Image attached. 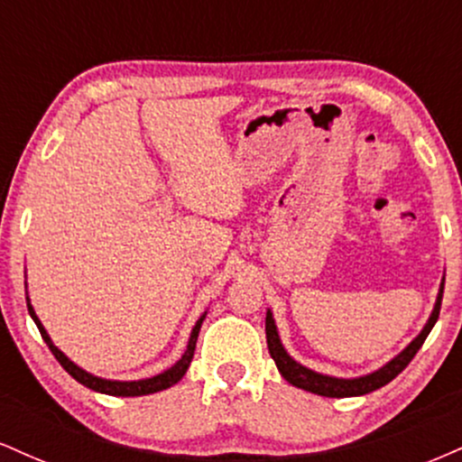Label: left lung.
<instances>
[{
    "label": "left lung",
    "instance_id": "8db88e82",
    "mask_svg": "<svg viewBox=\"0 0 462 462\" xmlns=\"http://www.w3.org/2000/svg\"><path fill=\"white\" fill-rule=\"evenodd\" d=\"M443 286H445V280L441 282V289H439L437 304H434L430 319H428L426 326H423V330L417 334L415 341H412L411 346L404 349V352L397 354L393 360H389L384 367L374 371V374L360 375V378H349V380L347 378H332V375L317 374V371H312L309 367H304V365L295 363V360L286 354L282 343H280L278 328H275L272 310H267V319H264V332H267L269 354H272V358L275 360V367H278L280 374H282V378L286 380V383L298 386V389L310 391V393L323 395V397H354V395L371 393V391L389 384L391 380H393L397 374H402V371L408 367V363L415 358L419 347L423 346V341H426V337L430 334L434 323H437V319H439V310H441V300H443Z\"/></svg>",
    "mask_w": 462,
    "mask_h": 462
}]
</instances>
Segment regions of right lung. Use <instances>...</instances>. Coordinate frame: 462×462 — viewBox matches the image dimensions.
I'll return each mask as SVG.
<instances>
[{"label":"right lung","instance_id":"obj_1","mask_svg":"<svg viewBox=\"0 0 462 462\" xmlns=\"http://www.w3.org/2000/svg\"><path fill=\"white\" fill-rule=\"evenodd\" d=\"M28 300V298H25ZM28 310H30V317L34 319L36 328H39L41 337H43V341L50 346L51 354H54L58 363L65 367V371L69 375H73V378L78 380L79 384L88 386V389L97 391V393H106V395H116V397H136V395H150V393H158V391H164L169 389V386H173L176 383H180L182 380V375L187 374L190 360H193V354H195V343H198V334H199V328H201V321H204L206 315L199 317V321L195 323L193 332H190V338H189V346H187V352L182 354V358L178 360L176 365H173L171 369L162 371V374L153 375V378H145V380H132V383H119V380H104V378H97V375L88 374V371L79 369L76 363H71L65 354L58 349L54 343H51L50 334H47V330L43 328V323L39 321V317H36L34 309H32L30 300H28Z\"/></svg>","mask_w":462,"mask_h":462}]
</instances>
